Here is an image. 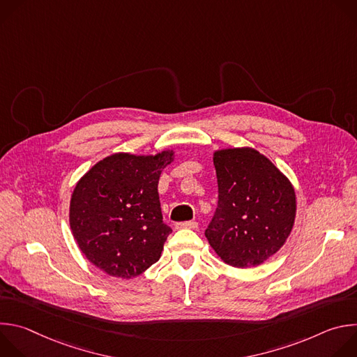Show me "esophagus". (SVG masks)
<instances>
[{"instance_id":"1","label":"esophagus","mask_w":357,"mask_h":357,"mask_svg":"<svg viewBox=\"0 0 357 357\" xmlns=\"http://www.w3.org/2000/svg\"><path fill=\"white\" fill-rule=\"evenodd\" d=\"M176 229H197V222H195V220L181 222L176 225Z\"/></svg>"}]
</instances>
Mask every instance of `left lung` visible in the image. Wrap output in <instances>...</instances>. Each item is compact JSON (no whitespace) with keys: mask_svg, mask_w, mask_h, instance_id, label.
Returning a JSON list of instances; mask_svg holds the SVG:
<instances>
[{"mask_svg":"<svg viewBox=\"0 0 357 357\" xmlns=\"http://www.w3.org/2000/svg\"><path fill=\"white\" fill-rule=\"evenodd\" d=\"M219 200L205 236L218 256L237 268L256 267L287 241L296 215L289 179L257 149L213 152Z\"/></svg>","mask_w":357,"mask_h":357,"instance_id":"obj_1","label":"left lung"}]
</instances>
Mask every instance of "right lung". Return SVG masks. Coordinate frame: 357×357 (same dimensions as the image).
<instances>
[{
	"label": "right lung",
	"instance_id": "right-lung-1",
	"mask_svg": "<svg viewBox=\"0 0 357 357\" xmlns=\"http://www.w3.org/2000/svg\"><path fill=\"white\" fill-rule=\"evenodd\" d=\"M175 152H117L91 167L70 197L69 223L84 257L117 278L142 274L172 231L162 222L158 181Z\"/></svg>",
	"mask_w": 357,
	"mask_h": 357
}]
</instances>
